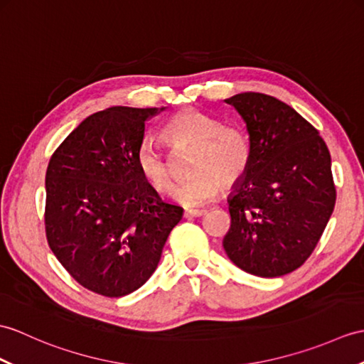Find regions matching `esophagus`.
I'll use <instances>...</instances> for the list:
<instances>
[{
    "instance_id": "esophagus-1",
    "label": "esophagus",
    "mask_w": 364,
    "mask_h": 364,
    "mask_svg": "<svg viewBox=\"0 0 364 364\" xmlns=\"http://www.w3.org/2000/svg\"><path fill=\"white\" fill-rule=\"evenodd\" d=\"M205 214H206V209H186L183 215L184 218H192V217H200Z\"/></svg>"
}]
</instances>
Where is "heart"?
<instances>
[{
    "instance_id": "b5f03b06",
    "label": "heart",
    "mask_w": 364,
    "mask_h": 364,
    "mask_svg": "<svg viewBox=\"0 0 364 364\" xmlns=\"http://www.w3.org/2000/svg\"><path fill=\"white\" fill-rule=\"evenodd\" d=\"M163 138L173 150L191 149L188 180L173 192V200L188 208L213 200L220 186L231 189L248 172L251 144L237 125H226L198 108H183L166 121ZM136 168L155 192L166 196L173 189L175 175L168 156L151 142L136 150Z\"/></svg>"
}]
</instances>
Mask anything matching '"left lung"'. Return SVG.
I'll list each match as a JSON object with an SVG mask.
<instances>
[{"instance_id":"obj_1","label":"left lung","mask_w":364,"mask_h":364,"mask_svg":"<svg viewBox=\"0 0 364 364\" xmlns=\"http://www.w3.org/2000/svg\"><path fill=\"white\" fill-rule=\"evenodd\" d=\"M225 102L247 124L251 163L228 198L223 248L250 274H289L310 257L333 213L331 154L315 127L273 96L240 92Z\"/></svg>"}]
</instances>
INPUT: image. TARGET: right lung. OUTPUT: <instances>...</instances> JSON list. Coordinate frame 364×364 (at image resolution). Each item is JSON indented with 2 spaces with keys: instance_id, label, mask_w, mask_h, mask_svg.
<instances>
[{
  "instance_id": "obj_1",
  "label": "right lung",
  "mask_w": 364,
  "mask_h": 364,
  "mask_svg": "<svg viewBox=\"0 0 364 364\" xmlns=\"http://www.w3.org/2000/svg\"><path fill=\"white\" fill-rule=\"evenodd\" d=\"M164 108L112 107L82 121L46 171L49 248L82 287L121 298L147 282L183 208L144 181L136 150Z\"/></svg>"
}]
</instances>
